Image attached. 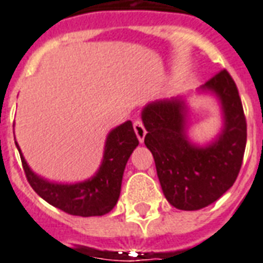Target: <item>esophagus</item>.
I'll return each mask as SVG.
<instances>
[{"label": "esophagus", "mask_w": 263, "mask_h": 263, "mask_svg": "<svg viewBox=\"0 0 263 263\" xmlns=\"http://www.w3.org/2000/svg\"><path fill=\"white\" fill-rule=\"evenodd\" d=\"M134 129H135V134L140 143H143L144 136H146V128L143 127V123L140 120H136L135 123H134Z\"/></svg>", "instance_id": "34e87169"}]
</instances>
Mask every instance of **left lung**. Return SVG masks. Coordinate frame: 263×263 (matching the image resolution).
<instances>
[{
  "label": "left lung",
  "instance_id": "8db88e82",
  "mask_svg": "<svg viewBox=\"0 0 263 263\" xmlns=\"http://www.w3.org/2000/svg\"><path fill=\"white\" fill-rule=\"evenodd\" d=\"M198 92L214 95L220 103L222 127L208 144L188 136V105L179 95L147 103L142 121L144 144L156 161L165 198L179 210H199L220 199L240 171L247 140V124L236 84L221 71Z\"/></svg>",
  "mask_w": 263,
  "mask_h": 263
}]
</instances>
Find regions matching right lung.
Instances as JSON below:
<instances>
[{
  "label": "right lung",
  "instance_id": "1",
  "mask_svg": "<svg viewBox=\"0 0 263 263\" xmlns=\"http://www.w3.org/2000/svg\"><path fill=\"white\" fill-rule=\"evenodd\" d=\"M139 144L132 123L128 120L113 128L106 136L102 162L90 179L75 184L53 183L31 171L20 153L23 169L34 191L51 206L80 217L103 216L115 208L121 191L125 165L132 152Z\"/></svg>",
  "mask_w": 263,
  "mask_h": 263
}]
</instances>
